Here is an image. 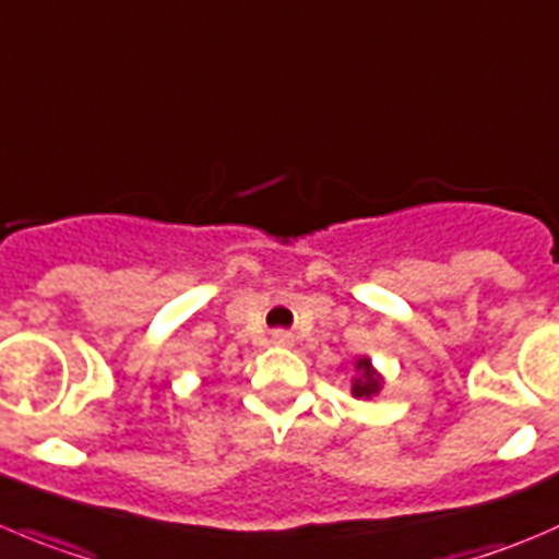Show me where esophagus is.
<instances>
[{"label":"esophagus","instance_id":"34e87169","mask_svg":"<svg viewBox=\"0 0 559 559\" xmlns=\"http://www.w3.org/2000/svg\"><path fill=\"white\" fill-rule=\"evenodd\" d=\"M273 341L275 344H292V333H286V330H275Z\"/></svg>","mask_w":559,"mask_h":559}]
</instances>
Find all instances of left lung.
Returning a JSON list of instances; mask_svg holds the SVG:
<instances>
[{"label":"left lung","mask_w":559,"mask_h":559,"mask_svg":"<svg viewBox=\"0 0 559 559\" xmlns=\"http://www.w3.org/2000/svg\"><path fill=\"white\" fill-rule=\"evenodd\" d=\"M357 371H360L362 377L355 379V384H352V393H355L357 399H371L373 393H379V379L373 377L371 362L357 360Z\"/></svg>","instance_id":"8db88e82"}]
</instances>
